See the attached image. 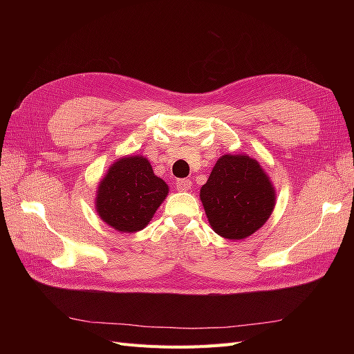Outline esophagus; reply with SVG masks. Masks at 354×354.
I'll return each mask as SVG.
<instances>
[{
	"label": "esophagus",
	"instance_id": "obj_1",
	"mask_svg": "<svg viewBox=\"0 0 354 354\" xmlns=\"http://www.w3.org/2000/svg\"><path fill=\"white\" fill-rule=\"evenodd\" d=\"M176 186L178 190L181 192H186V190H190L192 189V181L187 180V178H180L176 181Z\"/></svg>",
	"mask_w": 354,
	"mask_h": 354
}]
</instances>
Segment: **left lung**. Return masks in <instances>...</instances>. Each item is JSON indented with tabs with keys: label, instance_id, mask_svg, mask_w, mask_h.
<instances>
[{
	"label": "left lung",
	"instance_id": "8db88e82",
	"mask_svg": "<svg viewBox=\"0 0 354 354\" xmlns=\"http://www.w3.org/2000/svg\"><path fill=\"white\" fill-rule=\"evenodd\" d=\"M199 198L212 230L229 241L251 236L276 205L270 177L259 160L243 153L220 156Z\"/></svg>",
	"mask_w": 354,
	"mask_h": 354
}]
</instances>
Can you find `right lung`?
I'll return each mask as SVG.
<instances>
[{
	"label": "right lung",
	"instance_id": "right-lung-1",
	"mask_svg": "<svg viewBox=\"0 0 354 354\" xmlns=\"http://www.w3.org/2000/svg\"><path fill=\"white\" fill-rule=\"evenodd\" d=\"M168 192L147 158L127 155L116 159L99 181L95 212L116 232L136 233L153 218Z\"/></svg>",
	"mask_w": 354,
	"mask_h": 354
}]
</instances>
